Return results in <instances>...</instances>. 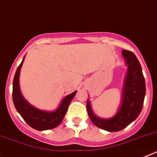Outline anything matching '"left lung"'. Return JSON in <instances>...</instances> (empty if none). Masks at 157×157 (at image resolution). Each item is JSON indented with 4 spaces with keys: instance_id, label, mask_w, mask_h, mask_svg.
Masks as SVG:
<instances>
[{
    "instance_id": "1",
    "label": "left lung",
    "mask_w": 157,
    "mask_h": 157,
    "mask_svg": "<svg viewBox=\"0 0 157 157\" xmlns=\"http://www.w3.org/2000/svg\"><path fill=\"white\" fill-rule=\"evenodd\" d=\"M122 53L128 70L122 94L121 106L117 113L111 119H101L93 112L89 100L86 103L87 112L93 123L110 132L120 131L136 120L142 109L145 95V78L138 59L130 51L123 49Z\"/></svg>"
}]
</instances>
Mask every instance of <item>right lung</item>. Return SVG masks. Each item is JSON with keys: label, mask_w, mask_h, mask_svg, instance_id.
<instances>
[{"label": "right lung", "mask_w": 157, "mask_h": 157, "mask_svg": "<svg viewBox=\"0 0 157 157\" xmlns=\"http://www.w3.org/2000/svg\"><path fill=\"white\" fill-rule=\"evenodd\" d=\"M24 59L25 56L21 63L18 67L14 77L12 89V100L14 105L25 122L32 128L37 130H46L55 128L63 120L71 101L74 98L77 91H75L65 97L59 108L54 112H46L34 108L23 98L19 89V73Z\"/></svg>", "instance_id": "1"}]
</instances>
